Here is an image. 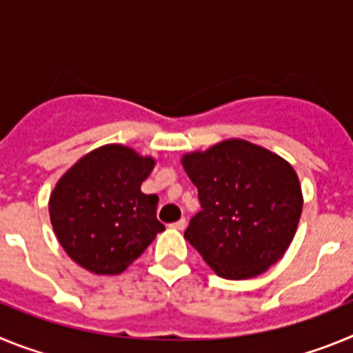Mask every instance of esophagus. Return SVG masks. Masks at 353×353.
Masks as SVG:
<instances>
[{
    "mask_svg": "<svg viewBox=\"0 0 353 353\" xmlns=\"http://www.w3.org/2000/svg\"><path fill=\"white\" fill-rule=\"evenodd\" d=\"M171 226H173L174 230H180V232H182V230H185V226H187V221L183 219V217H182V219H180V221H176V223H173V224H171Z\"/></svg>",
    "mask_w": 353,
    "mask_h": 353,
    "instance_id": "34e87169",
    "label": "esophagus"
}]
</instances>
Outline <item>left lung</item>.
<instances>
[{"instance_id":"1","label":"left lung","mask_w":353,"mask_h":353,"mask_svg":"<svg viewBox=\"0 0 353 353\" xmlns=\"http://www.w3.org/2000/svg\"><path fill=\"white\" fill-rule=\"evenodd\" d=\"M201 210L187 226L189 244L224 279H249L285 254L302 214L299 176L285 159L244 139L182 157Z\"/></svg>"}]
</instances>
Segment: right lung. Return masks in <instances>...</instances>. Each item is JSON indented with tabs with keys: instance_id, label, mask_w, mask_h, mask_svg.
<instances>
[{
	"instance_id": "1",
	"label": "right lung",
	"mask_w": 353,
	"mask_h": 353,
	"mask_svg": "<svg viewBox=\"0 0 353 353\" xmlns=\"http://www.w3.org/2000/svg\"><path fill=\"white\" fill-rule=\"evenodd\" d=\"M155 161L123 145L93 150L58 180L49 198L56 236L83 269L120 274L164 232L159 198L141 192Z\"/></svg>"
}]
</instances>
